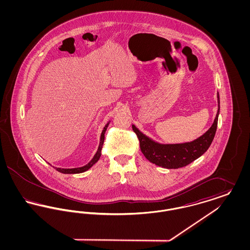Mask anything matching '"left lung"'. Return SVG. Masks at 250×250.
I'll return each instance as SVG.
<instances>
[{
	"mask_svg": "<svg viewBox=\"0 0 250 250\" xmlns=\"http://www.w3.org/2000/svg\"><path fill=\"white\" fill-rule=\"evenodd\" d=\"M217 103L218 110L212 126L200 138L190 143L179 144H160L155 143L143 134L133 125L132 128L140 141V147L144 156L156 166L166 168H179L187 166L199 158L208 150L215 135L220 104L218 93Z\"/></svg>",
	"mask_w": 250,
	"mask_h": 250,
	"instance_id": "8db88e82",
	"label": "left lung"
}]
</instances>
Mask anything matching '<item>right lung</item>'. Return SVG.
<instances>
[{"instance_id":"right-lung-1","label":"right lung","mask_w":250,"mask_h":250,"mask_svg":"<svg viewBox=\"0 0 250 250\" xmlns=\"http://www.w3.org/2000/svg\"><path fill=\"white\" fill-rule=\"evenodd\" d=\"M109 123H107V125H105L104 129L101 133V136H100V143H99V146H98V149H97V152L95 153V155H94L93 159L83 167H75V168H61V167H55L56 170H58L62 173H65V174H74V173H82L84 172L86 170H88L90 167L92 166H94V164H95L100 156H101V150H102V147H103V143H104V140H105V132L107 130V125H108Z\"/></svg>"}]
</instances>
